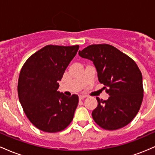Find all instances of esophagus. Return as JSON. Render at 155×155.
Returning a JSON list of instances; mask_svg holds the SVG:
<instances>
[{"mask_svg": "<svg viewBox=\"0 0 155 155\" xmlns=\"http://www.w3.org/2000/svg\"><path fill=\"white\" fill-rule=\"evenodd\" d=\"M86 97V96H85V95H80L79 96V100H82L83 99H85Z\"/></svg>", "mask_w": 155, "mask_h": 155, "instance_id": "34e87169", "label": "esophagus"}]
</instances>
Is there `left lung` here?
I'll list each match as a JSON object with an SVG mask.
<instances>
[{"label": "left lung", "mask_w": 155, "mask_h": 155, "mask_svg": "<svg viewBox=\"0 0 155 155\" xmlns=\"http://www.w3.org/2000/svg\"><path fill=\"white\" fill-rule=\"evenodd\" d=\"M79 55L93 61L98 80L110 95L107 100L97 97L98 105L92 117L102 128L115 130L124 127L138 114L143 97L142 74L135 62L115 47L91 45Z\"/></svg>", "instance_id": "1"}]
</instances>
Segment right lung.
<instances>
[{"mask_svg":"<svg viewBox=\"0 0 155 155\" xmlns=\"http://www.w3.org/2000/svg\"><path fill=\"white\" fill-rule=\"evenodd\" d=\"M79 45H47L28 58L18 80L19 100L29 121L47 133H57L70 124L79 102L57 91L58 81L77 54Z\"/></svg>","mask_w":155,"mask_h":155,"instance_id":"right-lung-1","label":"right lung"}]
</instances>
